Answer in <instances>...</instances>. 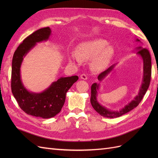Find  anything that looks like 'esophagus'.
Returning <instances> with one entry per match:
<instances>
[{
  "label": "esophagus",
  "mask_w": 158,
  "mask_h": 158,
  "mask_svg": "<svg viewBox=\"0 0 158 158\" xmlns=\"http://www.w3.org/2000/svg\"><path fill=\"white\" fill-rule=\"evenodd\" d=\"M87 75L86 74H82V75L80 76V78L81 79H82V80H87Z\"/></svg>",
  "instance_id": "esophagus-1"
}]
</instances>
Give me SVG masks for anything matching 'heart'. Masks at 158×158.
I'll list each match as a JSON object with an SVG mask.
<instances>
[{
    "mask_svg": "<svg viewBox=\"0 0 158 158\" xmlns=\"http://www.w3.org/2000/svg\"><path fill=\"white\" fill-rule=\"evenodd\" d=\"M113 53V47L107 45L106 40L95 39L82 43L78 52H71L70 59L75 63H80L82 59L92 58L91 66L94 71L99 72L107 67Z\"/></svg>",
    "mask_w": 158,
    "mask_h": 158,
    "instance_id": "heart-1",
    "label": "heart"
}]
</instances>
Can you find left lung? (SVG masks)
<instances>
[{"instance_id":"obj_1","label":"left lung","mask_w":158,"mask_h":158,"mask_svg":"<svg viewBox=\"0 0 158 158\" xmlns=\"http://www.w3.org/2000/svg\"><path fill=\"white\" fill-rule=\"evenodd\" d=\"M136 42H141L138 39L135 40ZM135 50L137 51L136 54L140 56L143 61V78H142V82L141 84V86L139 89V92L136 95L131 102H128L127 105H125L123 108L119 110H113L110 109L105 106H103L102 105L100 104L97 99L98 96V92L100 87V84L94 83L91 87V98L90 102L93 108L100 115H102L104 117L107 118H117L119 117L123 114H126L129 112L134 108L136 107L138 104L140 103L142 99L147 92L148 88L149 87L150 80H151V73H152V60L150 52L148 49H144L142 47L139 46L135 48ZM117 63L112 65L111 66L105 70L103 73L100 74L98 79L99 81L102 82L107 76L111 73L114 70Z\"/></svg>"}]
</instances>
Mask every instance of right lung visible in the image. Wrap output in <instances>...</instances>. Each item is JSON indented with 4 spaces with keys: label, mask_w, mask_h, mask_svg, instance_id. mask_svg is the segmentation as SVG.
Returning <instances> with one entry per match:
<instances>
[{
    "label": "right lung",
    "mask_w": 158,
    "mask_h": 158,
    "mask_svg": "<svg viewBox=\"0 0 158 158\" xmlns=\"http://www.w3.org/2000/svg\"><path fill=\"white\" fill-rule=\"evenodd\" d=\"M49 27L33 32L18 46L12 63V92L20 107L27 114L35 117L49 118L60 111L65 102L66 94L78 80L77 76L60 77L41 92H33L26 89L21 78V66L24 57L37 43L47 41L51 35Z\"/></svg>",
    "instance_id": "add662e5"
}]
</instances>
